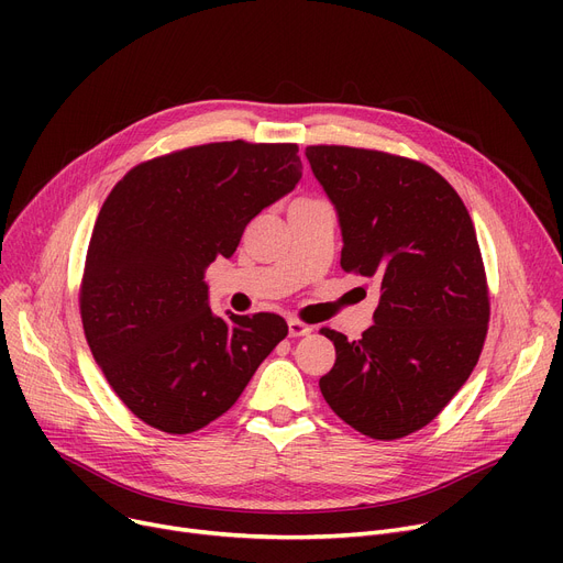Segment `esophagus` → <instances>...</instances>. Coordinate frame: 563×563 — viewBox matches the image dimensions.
<instances>
[{"mask_svg": "<svg viewBox=\"0 0 563 563\" xmlns=\"http://www.w3.org/2000/svg\"><path fill=\"white\" fill-rule=\"evenodd\" d=\"M287 327H289V338H301V335H308L312 331L308 323H303L301 319H289Z\"/></svg>", "mask_w": 563, "mask_h": 563, "instance_id": "esophagus-1", "label": "esophagus"}]
</instances>
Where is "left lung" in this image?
Instances as JSON below:
<instances>
[{
    "label": "left lung",
    "instance_id": "1",
    "mask_svg": "<svg viewBox=\"0 0 563 563\" xmlns=\"http://www.w3.org/2000/svg\"><path fill=\"white\" fill-rule=\"evenodd\" d=\"M306 157L335 205L342 269L380 285L361 340L321 329L335 344L321 395L356 431L404 438L452 401L484 349L490 303L475 225L422 162L349 145H308Z\"/></svg>",
    "mask_w": 563,
    "mask_h": 563
}]
</instances>
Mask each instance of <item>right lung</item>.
I'll list each match as a JSON object with an SVG mask.
<instances>
[{
	"mask_svg": "<svg viewBox=\"0 0 563 563\" xmlns=\"http://www.w3.org/2000/svg\"><path fill=\"white\" fill-rule=\"evenodd\" d=\"M297 143L223 141L134 166L98 214L79 291L84 335L139 420L191 433L240 399L287 335L280 314L217 317L205 269L301 180Z\"/></svg>",
	"mask_w": 563,
	"mask_h": 563,
	"instance_id": "add662e5",
	"label": "right lung"
}]
</instances>
